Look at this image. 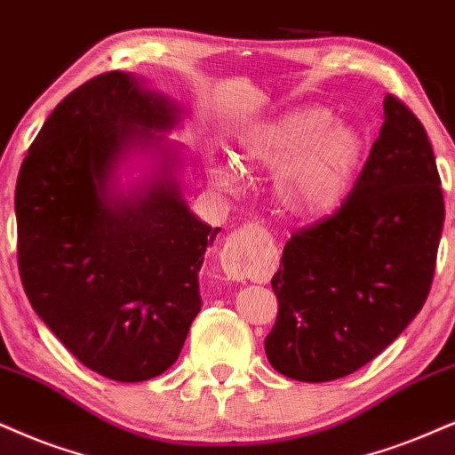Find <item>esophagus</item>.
Listing matches in <instances>:
<instances>
[{
	"label": "esophagus",
	"mask_w": 455,
	"mask_h": 455,
	"mask_svg": "<svg viewBox=\"0 0 455 455\" xmlns=\"http://www.w3.org/2000/svg\"><path fill=\"white\" fill-rule=\"evenodd\" d=\"M253 226L240 228L238 232H234L232 236L226 240L221 253V266L223 274L229 280H244L251 276V272L255 270L253 266Z\"/></svg>",
	"instance_id": "34e87169"
}]
</instances>
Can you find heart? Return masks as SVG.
Masks as SVG:
<instances>
[{"label": "heart", "instance_id": "heart-1", "mask_svg": "<svg viewBox=\"0 0 455 455\" xmlns=\"http://www.w3.org/2000/svg\"><path fill=\"white\" fill-rule=\"evenodd\" d=\"M361 156L363 139L355 128L331 122L321 108H306L246 134L238 164L276 172L274 200L284 217L321 221L341 206ZM217 177L232 181L238 171L219 168Z\"/></svg>", "mask_w": 455, "mask_h": 455}]
</instances>
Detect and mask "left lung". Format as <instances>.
I'll use <instances>...</instances> for the list:
<instances>
[{
    "label": "left lung",
    "instance_id": "obj_1",
    "mask_svg": "<svg viewBox=\"0 0 455 455\" xmlns=\"http://www.w3.org/2000/svg\"><path fill=\"white\" fill-rule=\"evenodd\" d=\"M445 204L433 145L403 100L355 188L333 215L297 229L272 289L267 361L299 382H331L373 361L422 310L433 284Z\"/></svg>",
    "mask_w": 455,
    "mask_h": 455
}]
</instances>
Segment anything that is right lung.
<instances>
[{"label": "right lung", "instance_id": "add662e5", "mask_svg": "<svg viewBox=\"0 0 455 455\" xmlns=\"http://www.w3.org/2000/svg\"><path fill=\"white\" fill-rule=\"evenodd\" d=\"M181 109L132 73L92 77L44 122L16 181L19 270L33 310L67 350L114 382H145L179 358L200 312L212 229L189 211L168 132ZM131 150L159 158L124 195Z\"/></svg>", "mask_w": 455, "mask_h": 455}]
</instances>
